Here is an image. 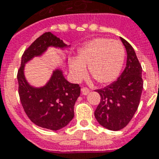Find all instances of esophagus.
Instances as JSON below:
<instances>
[{"instance_id": "esophagus-1", "label": "esophagus", "mask_w": 159, "mask_h": 159, "mask_svg": "<svg viewBox=\"0 0 159 159\" xmlns=\"http://www.w3.org/2000/svg\"><path fill=\"white\" fill-rule=\"evenodd\" d=\"M89 93V89H87V88H83L82 89V93H83V95H87Z\"/></svg>"}]
</instances>
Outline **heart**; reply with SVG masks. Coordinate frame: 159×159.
I'll return each mask as SVG.
<instances>
[{
	"label": "heart",
	"mask_w": 159,
	"mask_h": 159,
	"mask_svg": "<svg viewBox=\"0 0 159 159\" xmlns=\"http://www.w3.org/2000/svg\"><path fill=\"white\" fill-rule=\"evenodd\" d=\"M125 49L122 43L107 38H96L81 48L76 59L69 63L70 76L78 82L86 75L88 67L92 77L101 84L117 78L123 67Z\"/></svg>",
	"instance_id": "obj_1"
}]
</instances>
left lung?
<instances>
[{
  "instance_id": "obj_1",
  "label": "left lung",
  "mask_w": 159,
  "mask_h": 159,
  "mask_svg": "<svg viewBox=\"0 0 159 159\" xmlns=\"http://www.w3.org/2000/svg\"><path fill=\"white\" fill-rule=\"evenodd\" d=\"M121 41L127 52L126 67L117 81L96 90L101 100L94 111L98 123L113 131L123 129L132 119L143 89L142 68L135 52L126 40L121 37Z\"/></svg>"
}]
</instances>
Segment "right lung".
I'll use <instances>...</instances> for the list:
<instances>
[{"instance_id": "right-lung-1", "label": "right lung", "mask_w": 159, "mask_h": 159, "mask_svg": "<svg viewBox=\"0 0 159 159\" xmlns=\"http://www.w3.org/2000/svg\"><path fill=\"white\" fill-rule=\"evenodd\" d=\"M51 47L61 50L70 48L52 33H44L25 51L17 77L19 98L26 115L37 126L56 131L74 117V105L81 88L68 82L59 68L52 70L50 79L42 87L30 85L25 76L26 64L35 57H41Z\"/></svg>"}]
</instances>
